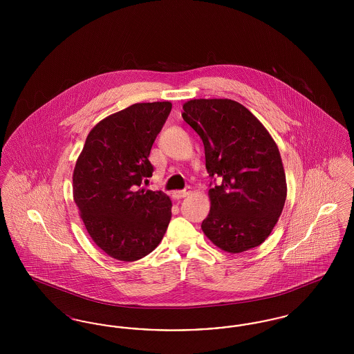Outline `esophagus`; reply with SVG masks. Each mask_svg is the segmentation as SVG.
<instances>
[{"instance_id":"1","label":"esophagus","mask_w":354,"mask_h":354,"mask_svg":"<svg viewBox=\"0 0 354 354\" xmlns=\"http://www.w3.org/2000/svg\"><path fill=\"white\" fill-rule=\"evenodd\" d=\"M189 189L187 188V189H180V191H174L172 192V195H174V198L175 199H182V198H185V196H188L189 195Z\"/></svg>"}]
</instances>
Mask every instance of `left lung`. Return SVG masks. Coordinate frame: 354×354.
<instances>
[{"label": "left lung", "instance_id": "obj_1", "mask_svg": "<svg viewBox=\"0 0 354 354\" xmlns=\"http://www.w3.org/2000/svg\"><path fill=\"white\" fill-rule=\"evenodd\" d=\"M182 117L202 138L208 191L205 236L230 253L248 251L270 235L286 199L279 149L261 122L232 100H192ZM212 185V183H211Z\"/></svg>", "mask_w": 354, "mask_h": 354}]
</instances>
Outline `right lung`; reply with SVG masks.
<instances>
[{
  "label": "right lung",
  "instance_id": "1",
  "mask_svg": "<svg viewBox=\"0 0 354 354\" xmlns=\"http://www.w3.org/2000/svg\"><path fill=\"white\" fill-rule=\"evenodd\" d=\"M171 102L135 103L88 133L73 172V195L93 241L109 256L135 261L152 252L167 231L171 201L142 188L152 176L149 156Z\"/></svg>",
  "mask_w": 354,
  "mask_h": 354
}]
</instances>
